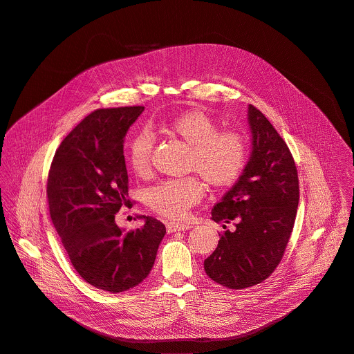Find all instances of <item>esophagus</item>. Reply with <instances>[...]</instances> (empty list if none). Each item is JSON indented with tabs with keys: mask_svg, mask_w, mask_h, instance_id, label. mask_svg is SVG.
<instances>
[{
	"mask_svg": "<svg viewBox=\"0 0 354 354\" xmlns=\"http://www.w3.org/2000/svg\"><path fill=\"white\" fill-rule=\"evenodd\" d=\"M166 229H167V233H174V232H181V230L184 232V230H188V229H191V226H189V225H183V223L170 222V223H167Z\"/></svg>",
	"mask_w": 354,
	"mask_h": 354,
	"instance_id": "esophagus-1",
	"label": "esophagus"
}]
</instances>
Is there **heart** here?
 <instances>
[{
  "instance_id": "b5f03b06",
  "label": "heart",
  "mask_w": 354,
  "mask_h": 354,
  "mask_svg": "<svg viewBox=\"0 0 354 354\" xmlns=\"http://www.w3.org/2000/svg\"><path fill=\"white\" fill-rule=\"evenodd\" d=\"M163 129L180 136L191 147L188 169L198 171L214 187H229L237 181L247 166L248 140L237 129H221L219 122L205 111L192 110L173 118ZM155 136L140 129L128 145V162L138 176L151 171ZM203 196V185L195 176L170 178L148 191L151 207L170 219H183L191 206Z\"/></svg>"
}]
</instances>
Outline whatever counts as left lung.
<instances>
[{
  "mask_svg": "<svg viewBox=\"0 0 354 354\" xmlns=\"http://www.w3.org/2000/svg\"><path fill=\"white\" fill-rule=\"evenodd\" d=\"M251 156L230 191L212 209V221L225 232L216 250L203 261L216 283L241 290L268 279L285 254L299 207L295 159L277 131L252 104ZM233 224V230L227 225Z\"/></svg>",
  "mask_w": 354,
  "mask_h": 354,
  "instance_id": "obj_1",
  "label": "left lung"
}]
</instances>
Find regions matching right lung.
<instances>
[{
    "instance_id": "right-lung-1",
    "label": "right lung",
    "mask_w": 354,
    "mask_h": 354,
    "mask_svg": "<svg viewBox=\"0 0 354 354\" xmlns=\"http://www.w3.org/2000/svg\"><path fill=\"white\" fill-rule=\"evenodd\" d=\"M145 107L99 109L58 147L47 180L51 222L80 276L110 293L138 286L151 272L165 225L145 223L124 233L115 214L129 206L124 138Z\"/></svg>"
}]
</instances>
